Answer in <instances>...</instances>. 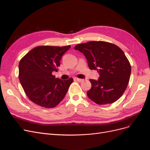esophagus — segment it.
Listing matches in <instances>:
<instances>
[{"label": "esophagus", "mask_w": 150, "mask_h": 150, "mask_svg": "<svg viewBox=\"0 0 150 150\" xmlns=\"http://www.w3.org/2000/svg\"><path fill=\"white\" fill-rule=\"evenodd\" d=\"M74 79L76 80L77 81H78V82H83V81H84V79H79V78H74Z\"/></svg>", "instance_id": "34e87169"}]
</instances>
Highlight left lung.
Instances as JSON below:
<instances>
[{"label": "left lung", "instance_id": "1", "mask_svg": "<svg viewBox=\"0 0 150 150\" xmlns=\"http://www.w3.org/2000/svg\"><path fill=\"white\" fill-rule=\"evenodd\" d=\"M90 69L97 70L98 80L90 79L91 88L87 96L98 104H111L125 91L131 75V65L123 51L115 44L104 41H90L78 44Z\"/></svg>", "mask_w": 150, "mask_h": 150}]
</instances>
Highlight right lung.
Returning a JSON list of instances; mask_svg holds the SVG:
<instances>
[{
  "label": "right lung",
  "instance_id": "1",
  "mask_svg": "<svg viewBox=\"0 0 150 150\" xmlns=\"http://www.w3.org/2000/svg\"><path fill=\"white\" fill-rule=\"evenodd\" d=\"M70 47L38 46L22 58L19 64V78L31 101L51 108L64 99L73 79L61 80L52 73L57 71L62 56Z\"/></svg>",
  "mask_w": 150,
  "mask_h": 150
}]
</instances>
